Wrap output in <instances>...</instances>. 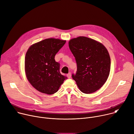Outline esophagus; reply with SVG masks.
I'll return each mask as SVG.
<instances>
[{"mask_svg":"<svg viewBox=\"0 0 134 134\" xmlns=\"http://www.w3.org/2000/svg\"><path fill=\"white\" fill-rule=\"evenodd\" d=\"M71 73H70V72H69V73L67 75V77H68V78H69V79L71 77Z\"/></svg>","mask_w":134,"mask_h":134,"instance_id":"1","label":"esophagus"}]
</instances>
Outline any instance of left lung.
<instances>
[{"label": "left lung", "mask_w": 134, "mask_h": 134, "mask_svg": "<svg viewBox=\"0 0 134 134\" xmlns=\"http://www.w3.org/2000/svg\"><path fill=\"white\" fill-rule=\"evenodd\" d=\"M69 47L77 64L72 79L83 93L96 92L104 85L110 74L111 60L107 49L101 43L85 36L71 39Z\"/></svg>", "instance_id": "8db88e82"}]
</instances>
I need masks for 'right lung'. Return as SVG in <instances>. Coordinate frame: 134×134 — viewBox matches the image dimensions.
<instances>
[{
  "mask_svg": "<svg viewBox=\"0 0 134 134\" xmlns=\"http://www.w3.org/2000/svg\"><path fill=\"white\" fill-rule=\"evenodd\" d=\"M66 41L49 38L33 44L25 57L27 79L36 90L52 94L58 91L67 79L59 71L60 64L55 61L56 53Z\"/></svg>",
  "mask_w": 134,
  "mask_h": 134,
  "instance_id": "add662e5",
  "label": "right lung"
}]
</instances>
